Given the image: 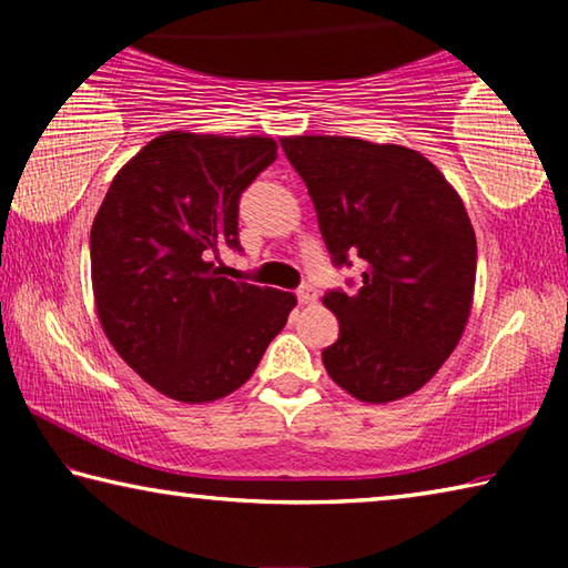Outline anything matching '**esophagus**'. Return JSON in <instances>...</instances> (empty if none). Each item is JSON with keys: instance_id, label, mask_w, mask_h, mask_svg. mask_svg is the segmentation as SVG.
I'll return each mask as SVG.
<instances>
[{"instance_id": "esophagus-1", "label": "esophagus", "mask_w": 568, "mask_h": 568, "mask_svg": "<svg viewBox=\"0 0 568 568\" xmlns=\"http://www.w3.org/2000/svg\"><path fill=\"white\" fill-rule=\"evenodd\" d=\"M297 301H301V305H311L318 301V291L313 285H301L297 287Z\"/></svg>"}]
</instances>
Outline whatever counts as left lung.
I'll return each instance as SVG.
<instances>
[{"mask_svg": "<svg viewBox=\"0 0 568 568\" xmlns=\"http://www.w3.org/2000/svg\"><path fill=\"white\" fill-rule=\"evenodd\" d=\"M281 145L333 265L363 261L358 291L323 297L341 328L323 351L325 371L365 403L410 396L454 353L474 303L476 235L464 203L416 150L331 134Z\"/></svg>", "mask_w": 568, "mask_h": 568, "instance_id": "obj_1", "label": "left lung"}]
</instances>
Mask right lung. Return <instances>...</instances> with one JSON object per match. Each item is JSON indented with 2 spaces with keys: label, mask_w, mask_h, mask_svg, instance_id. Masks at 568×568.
Wrapping results in <instances>:
<instances>
[{
  "label": "right lung",
  "mask_w": 568,
  "mask_h": 568,
  "mask_svg": "<svg viewBox=\"0 0 568 568\" xmlns=\"http://www.w3.org/2000/svg\"><path fill=\"white\" fill-rule=\"evenodd\" d=\"M275 158L271 138L165 132L114 175L98 210L90 257L102 331L170 398L207 403L243 386L297 303L215 265L220 250H243L240 195Z\"/></svg>",
  "instance_id": "obj_1"
}]
</instances>
